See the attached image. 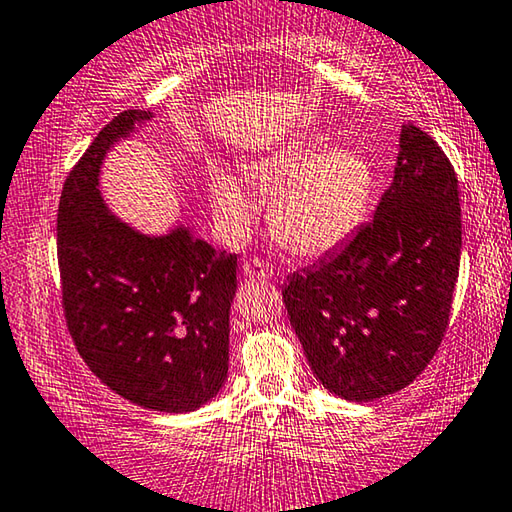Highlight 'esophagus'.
Instances as JSON below:
<instances>
[{"label": "esophagus", "instance_id": "esophagus-1", "mask_svg": "<svg viewBox=\"0 0 512 512\" xmlns=\"http://www.w3.org/2000/svg\"><path fill=\"white\" fill-rule=\"evenodd\" d=\"M242 274H245L247 279H258V281H267L272 277V267L263 263L261 258H251L245 265H242Z\"/></svg>", "mask_w": 512, "mask_h": 512}]
</instances>
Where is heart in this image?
Here are the masks:
<instances>
[{
    "label": "heart",
    "instance_id": "obj_1",
    "mask_svg": "<svg viewBox=\"0 0 512 512\" xmlns=\"http://www.w3.org/2000/svg\"><path fill=\"white\" fill-rule=\"evenodd\" d=\"M247 183L272 197L270 231L283 249L300 258L325 256L341 247L364 222L375 176L355 151H329L327 139L290 141L272 155L251 162ZM210 201L226 229L245 233L254 224V206L238 180L226 171L210 176Z\"/></svg>",
    "mask_w": 512,
    "mask_h": 512
}]
</instances>
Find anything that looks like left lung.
<instances>
[{
  "instance_id": "1",
  "label": "left lung",
  "mask_w": 512,
  "mask_h": 512,
  "mask_svg": "<svg viewBox=\"0 0 512 512\" xmlns=\"http://www.w3.org/2000/svg\"><path fill=\"white\" fill-rule=\"evenodd\" d=\"M458 176L428 132L407 123L375 217L283 286L311 371L345 400L371 403L435 357L460 270Z\"/></svg>"
}]
</instances>
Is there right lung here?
<instances>
[{
  "mask_svg": "<svg viewBox=\"0 0 512 512\" xmlns=\"http://www.w3.org/2000/svg\"><path fill=\"white\" fill-rule=\"evenodd\" d=\"M151 112L114 116L70 169L57 212L61 304L86 366L130 403L192 412L229 373L238 254L176 229L148 238L107 210L102 157Z\"/></svg>",
  "mask_w": 512,
  "mask_h": 512,
  "instance_id": "right-lung-1",
  "label": "right lung"
}]
</instances>
